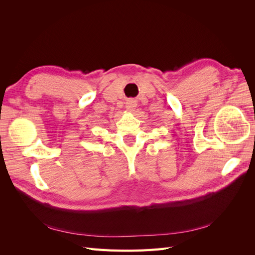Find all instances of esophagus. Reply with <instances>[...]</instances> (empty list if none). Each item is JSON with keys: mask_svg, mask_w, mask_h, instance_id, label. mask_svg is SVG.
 <instances>
[{"mask_svg": "<svg viewBox=\"0 0 255 255\" xmlns=\"http://www.w3.org/2000/svg\"><path fill=\"white\" fill-rule=\"evenodd\" d=\"M137 106V103L134 99H128L127 100V103H126V109L129 112H132L135 110V107Z\"/></svg>", "mask_w": 255, "mask_h": 255, "instance_id": "obj_1", "label": "esophagus"}]
</instances>
